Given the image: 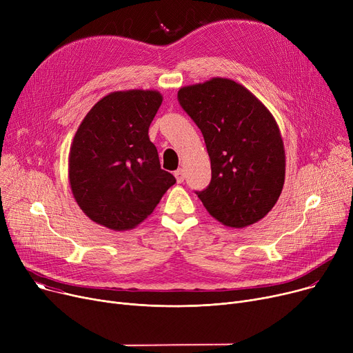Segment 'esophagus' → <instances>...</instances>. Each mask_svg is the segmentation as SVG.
<instances>
[{"instance_id": "esophagus-1", "label": "esophagus", "mask_w": 353, "mask_h": 353, "mask_svg": "<svg viewBox=\"0 0 353 353\" xmlns=\"http://www.w3.org/2000/svg\"><path fill=\"white\" fill-rule=\"evenodd\" d=\"M174 177H176L177 183H183V180H184V170H183V169L176 170V172H174Z\"/></svg>"}]
</instances>
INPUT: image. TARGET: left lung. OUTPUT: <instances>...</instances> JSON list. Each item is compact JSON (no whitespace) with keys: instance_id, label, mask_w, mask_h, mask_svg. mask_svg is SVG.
<instances>
[{"instance_id":"1","label":"left lung","mask_w":353,"mask_h":353,"mask_svg":"<svg viewBox=\"0 0 353 353\" xmlns=\"http://www.w3.org/2000/svg\"><path fill=\"white\" fill-rule=\"evenodd\" d=\"M177 99L205 137L212 165L208 189L196 192L221 225L242 229L263 219L285 183V147L265 104L230 79L181 87Z\"/></svg>"}]
</instances>
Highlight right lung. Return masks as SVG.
I'll return each instance as SVG.
<instances>
[{
  "mask_svg": "<svg viewBox=\"0 0 353 353\" xmlns=\"http://www.w3.org/2000/svg\"><path fill=\"white\" fill-rule=\"evenodd\" d=\"M161 101L156 90L113 91L91 107L76 132L68 154L70 188L97 225L134 229L176 183L161 170L148 137Z\"/></svg>",
  "mask_w": 353,
  "mask_h": 353,
  "instance_id": "obj_1",
  "label": "right lung"
}]
</instances>
